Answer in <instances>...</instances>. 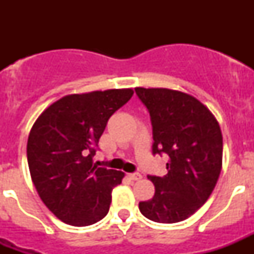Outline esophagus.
I'll use <instances>...</instances> for the list:
<instances>
[{
    "label": "esophagus",
    "mask_w": 254,
    "mask_h": 254,
    "mask_svg": "<svg viewBox=\"0 0 254 254\" xmlns=\"http://www.w3.org/2000/svg\"><path fill=\"white\" fill-rule=\"evenodd\" d=\"M127 177H128L131 181H140V179L142 178V176H141L140 173H129V174H127Z\"/></svg>",
    "instance_id": "esophagus-1"
}]
</instances>
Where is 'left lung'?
Masks as SVG:
<instances>
[{"label":"left lung","instance_id":"1","mask_svg":"<svg viewBox=\"0 0 254 254\" xmlns=\"http://www.w3.org/2000/svg\"><path fill=\"white\" fill-rule=\"evenodd\" d=\"M152 125V154H167L168 173L147 176L155 194L138 203L155 223H179L212 193L223 165V134L208 108L190 94L165 87H136Z\"/></svg>","mask_w":254,"mask_h":254}]
</instances>
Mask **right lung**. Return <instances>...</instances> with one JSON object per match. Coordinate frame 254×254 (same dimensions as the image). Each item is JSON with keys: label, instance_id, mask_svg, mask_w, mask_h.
Returning <instances> with one entry per match:
<instances>
[{"label": "right lung", "instance_id": "right-lung-1", "mask_svg": "<svg viewBox=\"0 0 254 254\" xmlns=\"http://www.w3.org/2000/svg\"><path fill=\"white\" fill-rule=\"evenodd\" d=\"M132 95V89L66 95L31 127L26 146L31 181L61 221L86 226L108 214L112 190L125 173L99 168L94 155L108 120Z\"/></svg>", "mask_w": 254, "mask_h": 254}]
</instances>
